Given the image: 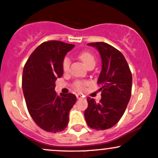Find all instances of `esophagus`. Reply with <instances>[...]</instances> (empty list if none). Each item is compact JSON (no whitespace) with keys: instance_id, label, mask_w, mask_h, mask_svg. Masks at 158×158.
<instances>
[{"instance_id":"1","label":"esophagus","mask_w":158,"mask_h":158,"mask_svg":"<svg viewBox=\"0 0 158 158\" xmlns=\"http://www.w3.org/2000/svg\"><path fill=\"white\" fill-rule=\"evenodd\" d=\"M76 97H77V99H81L82 97H84V96H82L81 94H76Z\"/></svg>"}]
</instances>
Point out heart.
Segmentation results:
<instances>
[{"label":"heart","mask_w":158,"mask_h":158,"mask_svg":"<svg viewBox=\"0 0 158 158\" xmlns=\"http://www.w3.org/2000/svg\"><path fill=\"white\" fill-rule=\"evenodd\" d=\"M79 58L81 59V60L84 62V64L86 67L89 68V66L92 65H95L96 63V60H95L94 56L93 55L91 52H87V51H84L81 52L79 55ZM71 61L70 59L68 56L64 57L63 60H62V69H63L64 72H67L69 69V66H70ZM86 84H87V81H74V84H73V86L76 89H78V90H81L84 88Z\"/></svg>","instance_id":"heart-1"}]
</instances>
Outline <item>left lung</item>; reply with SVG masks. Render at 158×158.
Returning <instances> with one entry per match:
<instances>
[{"instance_id": "left-lung-1", "label": "left lung", "mask_w": 158, "mask_h": 158, "mask_svg": "<svg viewBox=\"0 0 158 158\" xmlns=\"http://www.w3.org/2000/svg\"><path fill=\"white\" fill-rule=\"evenodd\" d=\"M87 45L95 47L102 58V71L98 79L102 98L96 102L87 98L84 111L86 123L94 130H107L114 126L123 116L132 91V74L126 59L116 48L104 42Z\"/></svg>"}]
</instances>
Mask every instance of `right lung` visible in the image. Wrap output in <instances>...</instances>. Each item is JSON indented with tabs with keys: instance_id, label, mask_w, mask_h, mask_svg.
Instances as JSON below:
<instances>
[{
	"instance_id": "right-lung-1",
	"label": "right lung",
	"mask_w": 158,
	"mask_h": 158,
	"mask_svg": "<svg viewBox=\"0 0 158 158\" xmlns=\"http://www.w3.org/2000/svg\"><path fill=\"white\" fill-rule=\"evenodd\" d=\"M74 47L59 40H49L34 50L24 66L23 87L27 108L37 125L50 133L66 128L69 114L76 102L72 93L57 96L55 81L63 74L62 60Z\"/></svg>"
}]
</instances>
